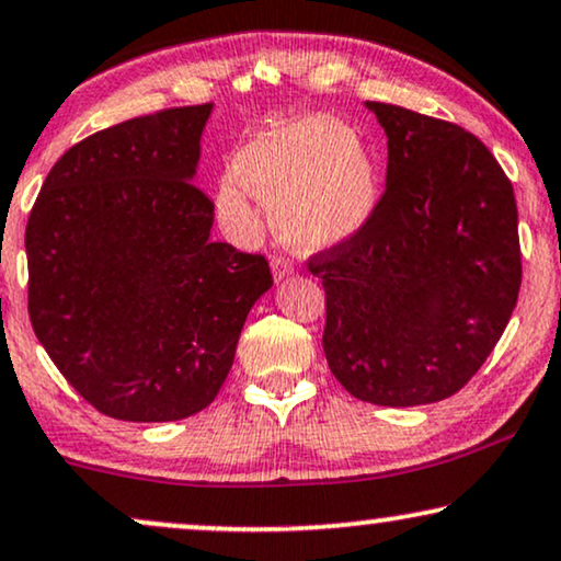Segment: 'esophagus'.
Here are the masks:
<instances>
[{
	"label": "esophagus",
	"instance_id": "obj_1",
	"mask_svg": "<svg viewBox=\"0 0 561 561\" xmlns=\"http://www.w3.org/2000/svg\"><path fill=\"white\" fill-rule=\"evenodd\" d=\"M272 272H274V279L282 282L285 276L293 274V261L285 259V256H274L272 259Z\"/></svg>",
	"mask_w": 561,
	"mask_h": 561
}]
</instances>
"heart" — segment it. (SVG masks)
<instances>
[{"label":"heart","mask_w":561,"mask_h":561,"mask_svg":"<svg viewBox=\"0 0 561 561\" xmlns=\"http://www.w3.org/2000/svg\"><path fill=\"white\" fill-rule=\"evenodd\" d=\"M249 188L276 210V226L302 251L343 243L377 205L375 156L331 117H302L259 133L236 159L218 207L228 218L249 215Z\"/></svg>","instance_id":"b5f03b06"}]
</instances>
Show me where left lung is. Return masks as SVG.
Listing matches in <instances>:
<instances>
[{"label": "left lung", "instance_id": "8db88e82", "mask_svg": "<svg viewBox=\"0 0 561 561\" xmlns=\"http://www.w3.org/2000/svg\"><path fill=\"white\" fill-rule=\"evenodd\" d=\"M387 136V186L369 220L310 256L323 279V351L356 400L451 398L477 375L520 289L513 184L480 138L367 102Z\"/></svg>", "mask_w": 561, "mask_h": 561}]
</instances>
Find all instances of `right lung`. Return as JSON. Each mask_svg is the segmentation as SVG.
Segmentation results:
<instances>
[{
    "instance_id": "add662e5",
    "label": "right lung",
    "mask_w": 561,
    "mask_h": 561,
    "mask_svg": "<svg viewBox=\"0 0 561 561\" xmlns=\"http://www.w3.org/2000/svg\"><path fill=\"white\" fill-rule=\"evenodd\" d=\"M210 112L171 107L84 138L27 218L33 331L73 390L117 421L210 405L272 287L261 253L210 241L215 205L192 182Z\"/></svg>"
}]
</instances>
